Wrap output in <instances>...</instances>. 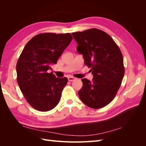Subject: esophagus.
I'll use <instances>...</instances> for the list:
<instances>
[{"instance_id": "34e87169", "label": "esophagus", "mask_w": 146, "mask_h": 146, "mask_svg": "<svg viewBox=\"0 0 146 146\" xmlns=\"http://www.w3.org/2000/svg\"><path fill=\"white\" fill-rule=\"evenodd\" d=\"M75 80H76V78H75L73 77H68V80H69V82H73V81H74Z\"/></svg>"}]
</instances>
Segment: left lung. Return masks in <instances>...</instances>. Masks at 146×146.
<instances>
[{"label":"left lung","instance_id":"left-lung-1","mask_svg":"<svg viewBox=\"0 0 146 146\" xmlns=\"http://www.w3.org/2000/svg\"><path fill=\"white\" fill-rule=\"evenodd\" d=\"M86 66L93 75L92 82L82 79L79 98L88 107L99 109L113 100L124 76L123 56L120 48L108 34L91 29L72 33Z\"/></svg>","mask_w":146,"mask_h":146}]
</instances>
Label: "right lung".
Segmentation results:
<instances>
[{"label": "right lung", "mask_w": 146, "mask_h": 146, "mask_svg": "<svg viewBox=\"0 0 146 146\" xmlns=\"http://www.w3.org/2000/svg\"><path fill=\"white\" fill-rule=\"evenodd\" d=\"M72 39L69 33L38 34L21 53L16 64L17 82L27 102L38 111H50L59 103L68 80L47 71L50 64H56Z\"/></svg>", "instance_id": "1"}]
</instances>
